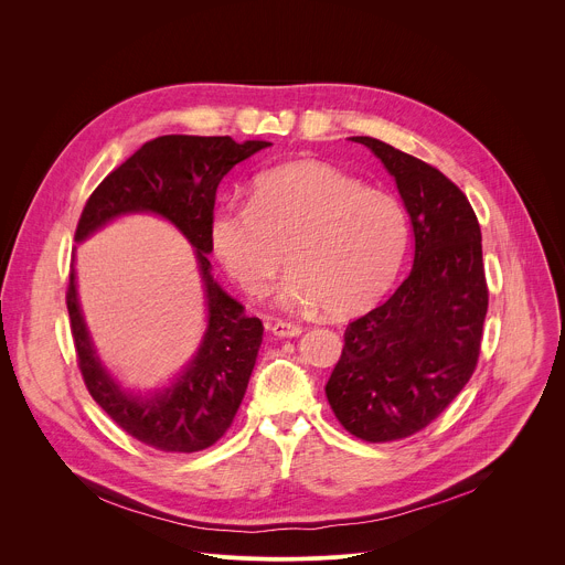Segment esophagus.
Wrapping results in <instances>:
<instances>
[{"instance_id":"esophagus-1","label":"esophagus","mask_w":565,"mask_h":565,"mask_svg":"<svg viewBox=\"0 0 565 565\" xmlns=\"http://www.w3.org/2000/svg\"><path fill=\"white\" fill-rule=\"evenodd\" d=\"M270 331L277 338H297V335H301V327L299 324H292V321H284V319L273 321Z\"/></svg>"}]
</instances>
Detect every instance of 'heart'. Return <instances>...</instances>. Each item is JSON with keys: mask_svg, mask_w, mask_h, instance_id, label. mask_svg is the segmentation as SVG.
<instances>
[{"mask_svg": "<svg viewBox=\"0 0 565 565\" xmlns=\"http://www.w3.org/2000/svg\"><path fill=\"white\" fill-rule=\"evenodd\" d=\"M407 244V214L397 199L310 158L259 174L250 203H223L210 216V246L241 290L264 295L286 250L290 270L277 303L321 306L331 317L377 301Z\"/></svg>", "mask_w": 565, "mask_h": 565, "instance_id": "obj_1", "label": "heart"}]
</instances>
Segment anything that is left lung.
Masks as SVG:
<instances>
[{"mask_svg": "<svg viewBox=\"0 0 565 565\" xmlns=\"http://www.w3.org/2000/svg\"><path fill=\"white\" fill-rule=\"evenodd\" d=\"M414 227L409 277L351 321L327 384L342 427L366 440L407 438L436 420L469 382L488 315L480 225L467 196L436 168L371 136Z\"/></svg>", "mask_w": 565, "mask_h": 565, "instance_id": "8db88e82", "label": "left lung"}]
</instances>
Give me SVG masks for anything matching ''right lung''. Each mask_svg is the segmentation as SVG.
<instances>
[{
  "label": "right lung",
  "mask_w": 565,
  "mask_h": 565,
  "mask_svg": "<svg viewBox=\"0 0 565 565\" xmlns=\"http://www.w3.org/2000/svg\"><path fill=\"white\" fill-rule=\"evenodd\" d=\"M266 140L236 142L230 136H160L145 142L89 196L77 221L75 241L127 214H156L170 221L194 248L207 321L203 340L185 369L163 388H125L100 362L77 299L71 266L66 308L77 364L92 397L136 440L160 449L192 454L214 445L232 425L246 395L264 324L248 317L214 279L207 255L210 216L221 179L241 160L270 147Z\"/></svg>",
  "instance_id": "obj_1"
}]
</instances>
